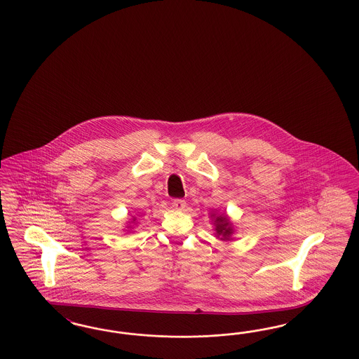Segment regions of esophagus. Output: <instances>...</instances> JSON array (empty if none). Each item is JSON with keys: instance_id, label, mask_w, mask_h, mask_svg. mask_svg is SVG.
Returning <instances> with one entry per match:
<instances>
[{"instance_id": "34e87169", "label": "esophagus", "mask_w": 359, "mask_h": 359, "mask_svg": "<svg viewBox=\"0 0 359 359\" xmlns=\"http://www.w3.org/2000/svg\"><path fill=\"white\" fill-rule=\"evenodd\" d=\"M185 207H187V203H185L184 200L177 198V200L172 201V208H174L175 210H183Z\"/></svg>"}]
</instances>
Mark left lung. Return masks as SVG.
Listing matches in <instances>:
<instances>
[{
	"label": "left lung",
	"instance_id": "left-lung-1",
	"mask_svg": "<svg viewBox=\"0 0 359 359\" xmlns=\"http://www.w3.org/2000/svg\"><path fill=\"white\" fill-rule=\"evenodd\" d=\"M212 218V224L215 226V236L221 241H233V234H234V226L233 222L230 221L226 213H219L217 215L216 212L210 213Z\"/></svg>",
	"mask_w": 359,
	"mask_h": 359
}]
</instances>
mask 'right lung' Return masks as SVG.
Segmentation results:
<instances>
[{
	"label": "right lung",
	"instance_id": "add662e5",
	"mask_svg": "<svg viewBox=\"0 0 359 359\" xmlns=\"http://www.w3.org/2000/svg\"><path fill=\"white\" fill-rule=\"evenodd\" d=\"M137 224H138V222H137V218L133 217L131 221H128V226H126L125 230H126V231H133V230H134V226H135Z\"/></svg>",
	"mask_w": 359,
	"mask_h": 359
}]
</instances>
